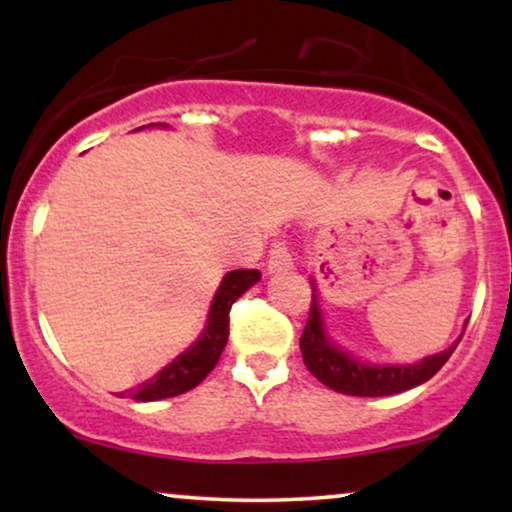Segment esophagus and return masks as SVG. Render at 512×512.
<instances>
[{
	"mask_svg": "<svg viewBox=\"0 0 512 512\" xmlns=\"http://www.w3.org/2000/svg\"><path fill=\"white\" fill-rule=\"evenodd\" d=\"M293 268V258L289 254V249L284 247V244H272L270 249V256H268V272L270 275H275V272H284V270H291Z\"/></svg>",
	"mask_w": 512,
	"mask_h": 512,
	"instance_id": "1",
	"label": "esophagus"
}]
</instances>
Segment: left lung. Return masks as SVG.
<instances>
[{"mask_svg": "<svg viewBox=\"0 0 512 512\" xmlns=\"http://www.w3.org/2000/svg\"><path fill=\"white\" fill-rule=\"evenodd\" d=\"M312 307L310 319L300 338V352H303V361L310 373L317 377L321 384L328 389L338 391V394L347 396H394L401 391L415 389L426 380H431L445 361L450 359L454 349H457L461 333L457 342L443 352L424 356L419 361L410 363H377L366 361L354 356L347 349L335 345V340L326 331L324 312H321L317 286L312 279ZM468 324V321H466Z\"/></svg>", "mask_w": 512, "mask_h": 512, "instance_id": "8db88e82", "label": "left lung"}]
</instances>
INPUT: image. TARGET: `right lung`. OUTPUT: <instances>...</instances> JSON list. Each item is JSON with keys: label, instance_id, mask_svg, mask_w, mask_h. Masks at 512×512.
Segmentation results:
<instances>
[{"label": "right lung", "instance_id": "add662e5", "mask_svg": "<svg viewBox=\"0 0 512 512\" xmlns=\"http://www.w3.org/2000/svg\"><path fill=\"white\" fill-rule=\"evenodd\" d=\"M146 125L137 130H144ZM149 128H167L165 123H151ZM261 279L258 270H230L223 275L219 289H216L212 305H209L207 324L202 328L200 338L191 347L184 349L177 359L167 363L163 370L144 380L137 387L121 391V396H128L132 401L149 403L163 401L179 394H186L188 389L198 387L205 377L212 373L216 361L228 342V312L242 293H247Z\"/></svg>", "mask_w": 512, "mask_h": 512}]
</instances>
